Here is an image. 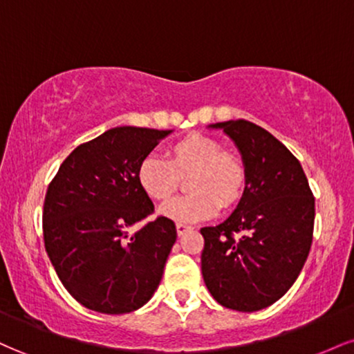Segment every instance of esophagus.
Instances as JSON below:
<instances>
[{
    "label": "esophagus",
    "mask_w": 354,
    "mask_h": 354,
    "mask_svg": "<svg viewBox=\"0 0 354 354\" xmlns=\"http://www.w3.org/2000/svg\"><path fill=\"white\" fill-rule=\"evenodd\" d=\"M193 228H191L189 225H185V223H176V231L180 236H183L185 233H188V231H191Z\"/></svg>",
    "instance_id": "1"
}]
</instances>
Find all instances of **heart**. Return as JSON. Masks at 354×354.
I'll list each match as a JSON object with an SVG mask.
<instances>
[{"instance_id": "heart-1", "label": "heart", "mask_w": 354, "mask_h": 354, "mask_svg": "<svg viewBox=\"0 0 354 354\" xmlns=\"http://www.w3.org/2000/svg\"><path fill=\"white\" fill-rule=\"evenodd\" d=\"M189 176L191 193L174 198L161 214L174 221H200L231 208L246 188V166L234 153L221 149L214 138L189 133L166 148L165 158L148 156L138 166L140 188L153 201H168Z\"/></svg>"}]
</instances>
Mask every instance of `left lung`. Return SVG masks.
Instances as JSON below:
<instances>
[{
	"instance_id": "1",
	"label": "left lung",
	"mask_w": 354,
	"mask_h": 354,
	"mask_svg": "<svg viewBox=\"0 0 354 354\" xmlns=\"http://www.w3.org/2000/svg\"><path fill=\"white\" fill-rule=\"evenodd\" d=\"M238 146L246 188L231 216L201 228V271L221 306L258 311L293 286L310 254L315 196L296 156L246 120L213 124Z\"/></svg>"
}]
</instances>
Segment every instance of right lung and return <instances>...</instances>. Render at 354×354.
Listing matches in <instances>:
<instances>
[{"label": "right lung", "mask_w": 354, "mask_h": 354, "mask_svg": "<svg viewBox=\"0 0 354 354\" xmlns=\"http://www.w3.org/2000/svg\"><path fill=\"white\" fill-rule=\"evenodd\" d=\"M169 131L120 126L80 145L59 166L43 205V238L59 281L84 308L131 313L161 281L176 226L154 213L138 166Z\"/></svg>", "instance_id": "1"}]
</instances>
